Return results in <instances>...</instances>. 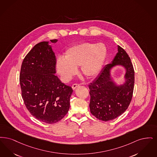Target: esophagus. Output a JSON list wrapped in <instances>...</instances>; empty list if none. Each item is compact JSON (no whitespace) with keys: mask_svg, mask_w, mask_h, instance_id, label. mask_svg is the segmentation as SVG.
I'll return each instance as SVG.
<instances>
[{"mask_svg":"<svg viewBox=\"0 0 157 157\" xmlns=\"http://www.w3.org/2000/svg\"><path fill=\"white\" fill-rule=\"evenodd\" d=\"M80 85L79 84H74L73 86H72V89L73 90H75L77 87H78Z\"/></svg>","mask_w":157,"mask_h":157,"instance_id":"1","label":"esophagus"}]
</instances>
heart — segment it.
Segmentation results:
<instances>
[{"label":"heart","mask_w":157,"mask_h":157,"mask_svg":"<svg viewBox=\"0 0 157 157\" xmlns=\"http://www.w3.org/2000/svg\"><path fill=\"white\" fill-rule=\"evenodd\" d=\"M107 55V48L102 43H82L68 48L64 59L57 60L56 68L64 82H68L75 75L79 66L83 75L93 78L101 70Z\"/></svg>","instance_id":"obj_1"}]
</instances>
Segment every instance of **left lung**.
<instances>
[{"label":"left lung","mask_w":157,"mask_h":157,"mask_svg":"<svg viewBox=\"0 0 157 157\" xmlns=\"http://www.w3.org/2000/svg\"><path fill=\"white\" fill-rule=\"evenodd\" d=\"M116 66L125 70L123 84L117 85L111 76ZM134 85V70L129 56L118 46V52L110 64L105 65L89 86L91 113L100 120L107 121L121 116L132 99Z\"/></svg>","instance_id":"left-lung-1"}]
</instances>
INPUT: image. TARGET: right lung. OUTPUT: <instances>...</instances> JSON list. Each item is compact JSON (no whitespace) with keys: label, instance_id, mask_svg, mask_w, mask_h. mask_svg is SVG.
I'll use <instances>...</instances> for the list:
<instances>
[{"label":"right lung","instance_id":"add662e5","mask_svg":"<svg viewBox=\"0 0 157 157\" xmlns=\"http://www.w3.org/2000/svg\"><path fill=\"white\" fill-rule=\"evenodd\" d=\"M56 43L57 39L50 40ZM56 59L49 41L36 44L22 62L20 74L21 96L30 113L48 124L57 123L70 108L71 87L55 75Z\"/></svg>","mask_w":157,"mask_h":157}]
</instances>
